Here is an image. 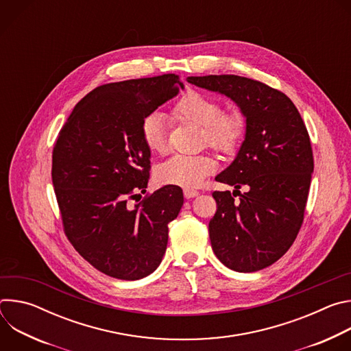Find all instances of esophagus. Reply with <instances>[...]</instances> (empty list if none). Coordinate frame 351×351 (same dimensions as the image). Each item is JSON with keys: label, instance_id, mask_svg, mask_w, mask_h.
Segmentation results:
<instances>
[{"label": "esophagus", "instance_id": "1", "mask_svg": "<svg viewBox=\"0 0 351 351\" xmlns=\"http://www.w3.org/2000/svg\"><path fill=\"white\" fill-rule=\"evenodd\" d=\"M183 194L186 198H193V197H197L199 193L197 190H191V189H184L183 190Z\"/></svg>", "mask_w": 351, "mask_h": 351}]
</instances>
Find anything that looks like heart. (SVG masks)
Masks as SVG:
<instances>
[{
	"mask_svg": "<svg viewBox=\"0 0 351 351\" xmlns=\"http://www.w3.org/2000/svg\"><path fill=\"white\" fill-rule=\"evenodd\" d=\"M176 121L202 128V140L223 156L234 154L243 143L247 129L245 115L240 110L222 111L217 98L199 91L189 90L182 94L172 107ZM140 137L152 154L167 152L165 125L158 114L143 119ZM217 168L215 160L208 154L173 156L156 169V179L161 184L194 189L204 182Z\"/></svg>",
	"mask_w": 351,
	"mask_h": 351,
	"instance_id": "obj_1",
	"label": "heart"
}]
</instances>
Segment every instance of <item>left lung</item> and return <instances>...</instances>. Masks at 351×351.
Here are the masks:
<instances>
[{
    "instance_id": "1",
    "label": "left lung",
    "mask_w": 351,
    "mask_h": 351,
    "mask_svg": "<svg viewBox=\"0 0 351 351\" xmlns=\"http://www.w3.org/2000/svg\"><path fill=\"white\" fill-rule=\"evenodd\" d=\"M187 82L230 97L247 121L236 160L215 178L236 190L213 193L214 253L237 272L267 268L290 248L304 221L314 171L307 128L291 99L263 82L236 75L190 76Z\"/></svg>"
}]
</instances>
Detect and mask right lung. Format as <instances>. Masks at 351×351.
I'll use <instances>...</instances> for the list:
<instances>
[{
	"label": "right lung",
	"instance_id": "right-lung-1",
	"mask_svg": "<svg viewBox=\"0 0 351 351\" xmlns=\"http://www.w3.org/2000/svg\"><path fill=\"white\" fill-rule=\"evenodd\" d=\"M179 87L175 73L99 86L76 104L56 140L51 176L64 232L108 276L141 279L165 254L183 193L164 186L141 199L152 165L140 128Z\"/></svg>",
	"mask_w": 351,
	"mask_h": 351
}]
</instances>
